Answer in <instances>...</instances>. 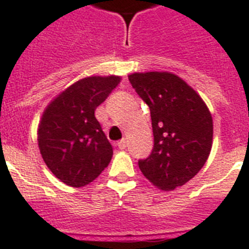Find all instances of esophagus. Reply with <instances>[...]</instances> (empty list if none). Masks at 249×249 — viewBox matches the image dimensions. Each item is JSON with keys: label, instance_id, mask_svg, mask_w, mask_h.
<instances>
[{"label": "esophagus", "instance_id": "1", "mask_svg": "<svg viewBox=\"0 0 249 249\" xmlns=\"http://www.w3.org/2000/svg\"><path fill=\"white\" fill-rule=\"evenodd\" d=\"M118 147L120 149L126 148V139H121L120 142H118Z\"/></svg>", "mask_w": 249, "mask_h": 249}]
</instances>
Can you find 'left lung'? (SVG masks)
Wrapping results in <instances>:
<instances>
[{
  "instance_id": "left-lung-1",
  "label": "left lung",
  "mask_w": 249,
  "mask_h": 249,
  "mask_svg": "<svg viewBox=\"0 0 249 249\" xmlns=\"http://www.w3.org/2000/svg\"><path fill=\"white\" fill-rule=\"evenodd\" d=\"M129 82L148 105L155 144L139 169L161 191L197 175L210 156L213 124L209 107L183 79L169 71L133 72Z\"/></svg>"
}]
</instances>
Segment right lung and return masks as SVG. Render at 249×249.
Wrapping results in <instances>:
<instances>
[{
	"instance_id": "add662e5",
	"label": "right lung",
	"mask_w": 249,
	"mask_h": 249,
	"mask_svg": "<svg viewBox=\"0 0 249 249\" xmlns=\"http://www.w3.org/2000/svg\"><path fill=\"white\" fill-rule=\"evenodd\" d=\"M121 78L87 76L50 102L38 125V147L44 163L66 185L84 187L112 157V147L94 110L118 87Z\"/></svg>"
}]
</instances>
